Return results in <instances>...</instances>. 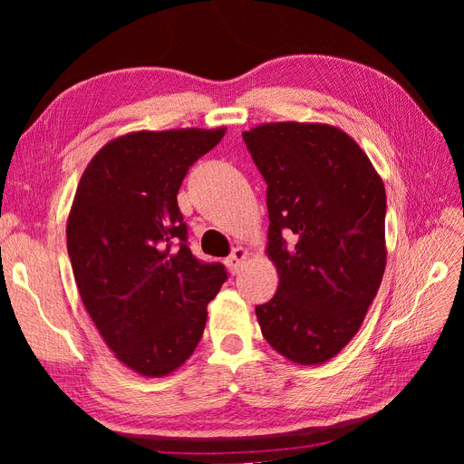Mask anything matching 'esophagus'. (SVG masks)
<instances>
[{"label": "esophagus", "instance_id": "34e87169", "mask_svg": "<svg viewBox=\"0 0 464 464\" xmlns=\"http://www.w3.org/2000/svg\"><path fill=\"white\" fill-rule=\"evenodd\" d=\"M247 256H249V251H247L246 247H242V246L234 247L232 254L227 257V266H228V271H230L232 275L240 273V269L244 266V261L247 259Z\"/></svg>", "mask_w": 464, "mask_h": 464}]
</instances>
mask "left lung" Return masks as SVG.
<instances>
[{"label": "left lung", "instance_id": "1", "mask_svg": "<svg viewBox=\"0 0 464 464\" xmlns=\"http://www.w3.org/2000/svg\"><path fill=\"white\" fill-rule=\"evenodd\" d=\"M266 181V256L275 296L256 307L265 341L302 366L336 356L382 285L385 188L368 154L329 123L276 121L244 131Z\"/></svg>", "mask_w": 464, "mask_h": 464}]
</instances>
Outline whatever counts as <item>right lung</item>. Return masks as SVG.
I'll return each mask as SVG.
<instances>
[{"label": "right lung", "instance_id": "1", "mask_svg": "<svg viewBox=\"0 0 464 464\" xmlns=\"http://www.w3.org/2000/svg\"><path fill=\"white\" fill-rule=\"evenodd\" d=\"M227 128L133 131L111 139L81 176L67 218V254L98 333L145 377L178 370L198 348L207 304L227 271L188 246L178 189Z\"/></svg>", "mask_w": 464, "mask_h": 464}]
</instances>
